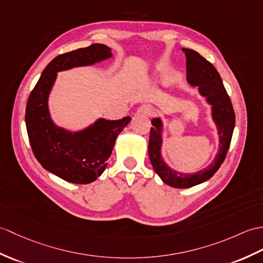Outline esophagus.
Returning a JSON list of instances; mask_svg holds the SVG:
<instances>
[{
  "instance_id": "esophagus-1",
  "label": "esophagus",
  "mask_w": 263,
  "mask_h": 263,
  "mask_svg": "<svg viewBox=\"0 0 263 263\" xmlns=\"http://www.w3.org/2000/svg\"><path fill=\"white\" fill-rule=\"evenodd\" d=\"M136 114L145 115V117H151V115H154V109H152V107L149 105H142L137 109Z\"/></svg>"
}]
</instances>
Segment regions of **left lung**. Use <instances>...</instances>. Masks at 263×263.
<instances>
[{
    "mask_svg": "<svg viewBox=\"0 0 263 263\" xmlns=\"http://www.w3.org/2000/svg\"><path fill=\"white\" fill-rule=\"evenodd\" d=\"M182 51L186 54L187 82L192 87H198L200 96L205 97L207 104L211 105L212 119L216 125L219 144L214 160L207 168L194 174L179 173L170 168L161 156L162 120L160 118L152 119L148 146L150 161L156 174L164 184L175 188H189L199 185L209 180L217 172L227 157L235 125L233 106L215 67L197 51L187 48H182Z\"/></svg>",
    "mask_w": 263,
    "mask_h": 263,
    "instance_id": "1",
    "label": "left lung"
}]
</instances>
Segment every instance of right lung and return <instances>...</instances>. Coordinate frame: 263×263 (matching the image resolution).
I'll list each match as a JSON object with an SVG mask.
<instances>
[{
    "instance_id": "right-lung-1",
    "label": "right lung",
    "mask_w": 263,
    "mask_h": 263,
    "mask_svg": "<svg viewBox=\"0 0 263 263\" xmlns=\"http://www.w3.org/2000/svg\"><path fill=\"white\" fill-rule=\"evenodd\" d=\"M111 57V48L102 44L59 54L42 71L27 103L26 125L34 157L48 172L72 184H89L104 173L115 140L131 118L114 121L100 118L72 132L52 121L48 106L49 95L57 72L91 66Z\"/></svg>"
}]
</instances>
